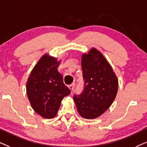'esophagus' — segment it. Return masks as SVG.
<instances>
[{"label":"esophagus","instance_id":"1","mask_svg":"<svg viewBox=\"0 0 147 147\" xmlns=\"http://www.w3.org/2000/svg\"><path fill=\"white\" fill-rule=\"evenodd\" d=\"M74 86H75V84H71V85H69L68 86V87L71 90H73L74 88Z\"/></svg>","mask_w":147,"mask_h":147}]
</instances>
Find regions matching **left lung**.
Returning a JSON list of instances; mask_svg holds the SVG:
<instances>
[{
  "label": "left lung",
  "instance_id": "1",
  "mask_svg": "<svg viewBox=\"0 0 147 147\" xmlns=\"http://www.w3.org/2000/svg\"><path fill=\"white\" fill-rule=\"evenodd\" d=\"M82 69L84 90L80 95H74V100L80 116L94 119L112 105L117 94L118 78L108 61L96 48L82 55Z\"/></svg>",
  "mask_w": 147,
  "mask_h": 147
}]
</instances>
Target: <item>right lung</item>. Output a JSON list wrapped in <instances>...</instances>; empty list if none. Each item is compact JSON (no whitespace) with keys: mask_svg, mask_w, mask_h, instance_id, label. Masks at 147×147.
<instances>
[{"mask_svg":"<svg viewBox=\"0 0 147 147\" xmlns=\"http://www.w3.org/2000/svg\"><path fill=\"white\" fill-rule=\"evenodd\" d=\"M60 61L45 54L32 69L27 82V94L31 107L45 118L57 114L61 100L70 94L58 71Z\"/></svg>","mask_w":147,"mask_h":147,"instance_id":"obj_1","label":"right lung"}]
</instances>
